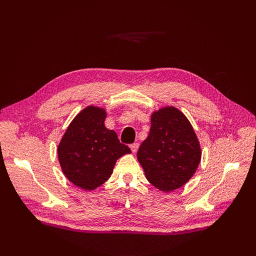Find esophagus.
<instances>
[{"label":"esophagus","mask_w":256,"mask_h":256,"mask_svg":"<svg viewBox=\"0 0 256 256\" xmlns=\"http://www.w3.org/2000/svg\"><path fill=\"white\" fill-rule=\"evenodd\" d=\"M130 148H131V152H132L134 154V152H138V143H134V144H131V145H130Z\"/></svg>","instance_id":"obj_1"}]
</instances>
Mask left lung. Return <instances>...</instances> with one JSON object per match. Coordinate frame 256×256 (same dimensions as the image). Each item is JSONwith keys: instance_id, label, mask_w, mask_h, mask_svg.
Listing matches in <instances>:
<instances>
[{"instance_id": "left-lung-1", "label": "left lung", "mask_w": 256, "mask_h": 256, "mask_svg": "<svg viewBox=\"0 0 256 256\" xmlns=\"http://www.w3.org/2000/svg\"><path fill=\"white\" fill-rule=\"evenodd\" d=\"M150 124V134L138 147L136 158L154 187L171 192L196 172L202 157L200 144L189 120L173 106L154 111Z\"/></svg>"}]
</instances>
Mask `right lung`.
Returning a JSON list of instances; mask_svg holds the SVG:
<instances>
[{
  "label": "right lung",
  "mask_w": 256,
  "mask_h": 256,
  "mask_svg": "<svg viewBox=\"0 0 256 256\" xmlns=\"http://www.w3.org/2000/svg\"><path fill=\"white\" fill-rule=\"evenodd\" d=\"M106 111L88 106L69 124L58 146V157L67 180L92 191L113 173L116 160L131 150L120 142L114 130L104 126Z\"/></svg>",
  "instance_id": "right-lung-1"
}]
</instances>
